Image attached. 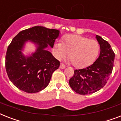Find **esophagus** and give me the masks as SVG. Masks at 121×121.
Listing matches in <instances>:
<instances>
[{"mask_svg":"<svg viewBox=\"0 0 121 121\" xmlns=\"http://www.w3.org/2000/svg\"><path fill=\"white\" fill-rule=\"evenodd\" d=\"M66 67V66L64 65L63 63H60V68L61 69H65Z\"/></svg>","mask_w":121,"mask_h":121,"instance_id":"1","label":"esophagus"}]
</instances>
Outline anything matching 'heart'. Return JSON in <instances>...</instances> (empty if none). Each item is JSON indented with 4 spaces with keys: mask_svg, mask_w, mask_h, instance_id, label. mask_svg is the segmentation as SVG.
Here are the masks:
<instances>
[{
    "mask_svg": "<svg viewBox=\"0 0 121 121\" xmlns=\"http://www.w3.org/2000/svg\"><path fill=\"white\" fill-rule=\"evenodd\" d=\"M56 57L61 60L69 54L70 61L76 68H84L93 63L99 52V45L96 40H90L80 35H69L63 42H56L54 45Z\"/></svg>",
    "mask_w": 121,
    "mask_h": 121,
    "instance_id": "heart-1",
    "label": "heart"
}]
</instances>
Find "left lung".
Returning <instances> with one entry per match:
<instances>
[{
	"mask_svg": "<svg viewBox=\"0 0 121 121\" xmlns=\"http://www.w3.org/2000/svg\"><path fill=\"white\" fill-rule=\"evenodd\" d=\"M96 38L101 50L98 58L86 68L75 69L69 81L71 88L79 95L92 94L103 88L113 69L115 54L111 45L99 35Z\"/></svg>",
	"mask_w": 121,
	"mask_h": 121,
	"instance_id": "obj_1",
	"label": "left lung"
}]
</instances>
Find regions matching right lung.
I'll return each mask as SVG.
<instances>
[{"label":"right lung","mask_w":121,"mask_h":121,"mask_svg":"<svg viewBox=\"0 0 121 121\" xmlns=\"http://www.w3.org/2000/svg\"><path fill=\"white\" fill-rule=\"evenodd\" d=\"M60 31L42 26L20 32L8 47L5 68L12 83L22 91L38 93L45 89L50 81L53 73L60 66V61L45 48L53 47ZM28 40L37 45L35 53L25 57L21 53Z\"/></svg>","instance_id":"add662e5"}]
</instances>
